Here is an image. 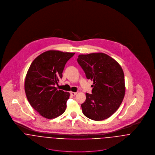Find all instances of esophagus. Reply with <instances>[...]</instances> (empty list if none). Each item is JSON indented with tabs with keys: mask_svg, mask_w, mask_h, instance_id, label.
I'll return each mask as SVG.
<instances>
[{
	"mask_svg": "<svg viewBox=\"0 0 155 155\" xmlns=\"http://www.w3.org/2000/svg\"><path fill=\"white\" fill-rule=\"evenodd\" d=\"M70 94H71V95H72V96H74V95H76L77 94V92H70Z\"/></svg>",
	"mask_w": 155,
	"mask_h": 155,
	"instance_id": "34e87169",
	"label": "esophagus"
}]
</instances>
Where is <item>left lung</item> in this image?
Masks as SVG:
<instances>
[{
	"label": "left lung",
	"mask_w": 155,
	"mask_h": 155,
	"mask_svg": "<svg viewBox=\"0 0 155 155\" xmlns=\"http://www.w3.org/2000/svg\"><path fill=\"white\" fill-rule=\"evenodd\" d=\"M78 63L88 79L92 81V94L86 93L81 104L84 114L94 120L106 119L118 109L125 93V78L119 64L104 53L78 56Z\"/></svg>",
	"instance_id": "8db88e82"
}]
</instances>
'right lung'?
I'll return each mask as SVG.
<instances>
[{
    "label": "right lung",
    "mask_w": 155,
    "mask_h": 155,
    "mask_svg": "<svg viewBox=\"0 0 155 155\" xmlns=\"http://www.w3.org/2000/svg\"><path fill=\"white\" fill-rule=\"evenodd\" d=\"M74 53L50 50L37 57L27 73L24 89L31 107L46 119L62 114L70 93L55 87L63 77L65 65Z\"/></svg>",
    "instance_id": "right-lung-1"
}]
</instances>
